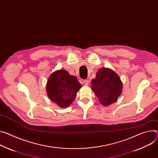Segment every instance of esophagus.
I'll use <instances>...</instances> for the list:
<instances>
[{
    "label": "esophagus",
    "mask_w": 158,
    "mask_h": 158,
    "mask_svg": "<svg viewBox=\"0 0 158 158\" xmlns=\"http://www.w3.org/2000/svg\"><path fill=\"white\" fill-rule=\"evenodd\" d=\"M83 82L84 83V84H85V85H89V81H88V80H87V79H85V80H84V81H83Z\"/></svg>",
    "instance_id": "34e87169"
}]
</instances>
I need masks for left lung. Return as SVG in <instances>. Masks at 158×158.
<instances>
[{
	"instance_id": "8db88e82",
	"label": "left lung",
	"mask_w": 158,
	"mask_h": 158,
	"mask_svg": "<svg viewBox=\"0 0 158 158\" xmlns=\"http://www.w3.org/2000/svg\"><path fill=\"white\" fill-rule=\"evenodd\" d=\"M92 90L103 106H109L117 101L122 91V82L114 72L107 68L100 69L96 78L91 81Z\"/></svg>"
}]
</instances>
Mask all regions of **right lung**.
I'll list each match as a JSON object with an SVG mask.
<instances>
[{
  "label": "right lung",
  "instance_id": "obj_1",
  "mask_svg": "<svg viewBox=\"0 0 158 158\" xmlns=\"http://www.w3.org/2000/svg\"><path fill=\"white\" fill-rule=\"evenodd\" d=\"M82 85L76 77L60 69L55 71L49 77L46 90L48 98L61 108H67L74 100Z\"/></svg>",
  "mask_w": 158,
  "mask_h": 158
}]
</instances>
